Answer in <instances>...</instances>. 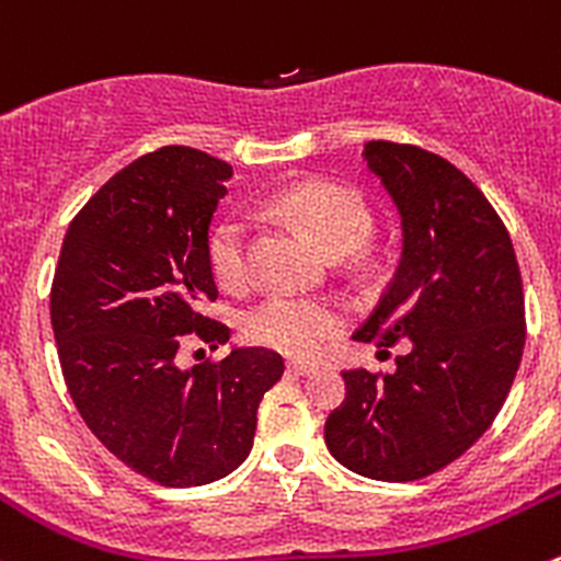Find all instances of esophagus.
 <instances>
[{"mask_svg": "<svg viewBox=\"0 0 561 561\" xmlns=\"http://www.w3.org/2000/svg\"><path fill=\"white\" fill-rule=\"evenodd\" d=\"M288 374L310 376V374H316V365H310V363H288Z\"/></svg>", "mask_w": 561, "mask_h": 561, "instance_id": "obj_1", "label": "esophagus"}]
</instances>
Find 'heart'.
<instances>
[{
	"label": "heart",
	"instance_id": "heart-1",
	"mask_svg": "<svg viewBox=\"0 0 561 561\" xmlns=\"http://www.w3.org/2000/svg\"><path fill=\"white\" fill-rule=\"evenodd\" d=\"M270 209L305 231L330 256H346L368 234V209L354 193L330 182L308 180L288 185L270 198ZM207 262L215 280L229 291L251 283L248 229L240 218H226L209 231ZM343 327L341 310L327 299L267 297L242 319V335L251 343L288 357H313L324 341Z\"/></svg>",
	"mask_w": 561,
	"mask_h": 561
}]
</instances>
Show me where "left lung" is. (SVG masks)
<instances>
[{
    "label": "left lung",
    "instance_id": "left-lung-1",
    "mask_svg": "<svg viewBox=\"0 0 561 561\" xmlns=\"http://www.w3.org/2000/svg\"><path fill=\"white\" fill-rule=\"evenodd\" d=\"M363 158L401 215L403 251L354 341L409 352L392 374L343 370L324 442L357 474L409 482L461 458L496 420L524 354V286L502 218L463 171L412 144L368 141Z\"/></svg>",
    "mask_w": 561,
    "mask_h": 561
}]
</instances>
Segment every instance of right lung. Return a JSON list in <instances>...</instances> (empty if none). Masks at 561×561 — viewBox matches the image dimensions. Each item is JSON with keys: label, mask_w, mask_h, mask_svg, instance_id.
Masks as SVG:
<instances>
[{"label": "right lung", "mask_w": 561, "mask_h": 561, "mask_svg": "<svg viewBox=\"0 0 561 561\" xmlns=\"http://www.w3.org/2000/svg\"><path fill=\"white\" fill-rule=\"evenodd\" d=\"M231 165L202 149L160 147L111 176L68 226L51 283V327L76 409L125 467L169 488L207 485L248 458L264 392L283 376L273 348H231L176 365L196 332L229 327L207 262L213 213Z\"/></svg>", "instance_id": "add662e5"}]
</instances>
